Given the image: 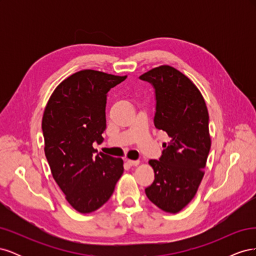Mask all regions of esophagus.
<instances>
[{"mask_svg": "<svg viewBox=\"0 0 256 256\" xmlns=\"http://www.w3.org/2000/svg\"><path fill=\"white\" fill-rule=\"evenodd\" d=\"M127 164L131 166H138V164H140V161L138 160H127Z\"/></svg>", "mask_w": 256, "mask_h": 256, "instance_id": "34e87169", "label": "esophagus"}]
</instances>
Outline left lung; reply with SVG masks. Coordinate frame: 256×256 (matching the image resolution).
Here are the masks:
<instances>
[{
    "mask_svg": "<svg viewBox=\"0 0 256 256\" xmlns=\"http://www.w3.org/2000/svg\"><path fill=\"white\" fill-rule=\"evenodd\" d=\"M140 79L154 90V127L170 138L159 160H150L154 180L145 193L162 210L176 214L194 198L204 176L212 145L207 106L193 82L174 67L159 66Z\"/></svg>",
    "mask_w": 256,
    "mask_h": 256,
    "instance_id": "left-lung-1",
    "label": "left lung"
}]
</instances>
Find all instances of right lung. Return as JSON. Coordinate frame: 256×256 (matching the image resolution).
<instances>
[{
	"mask_svg": "<svg viewBox=\"0 0 256 256\" xmlns=\"http://www.w3.org/2000/svg\"><path fill=\"white\" fill-rule=\"evenodd\" d=\"M127 78L81 70L54 90L42 116L46 158L67 202L76 212L97 210L111 198L124 166L120 158L97 152L106 128V95Z\"/></svg>",
	"mask_w": 256,
	"mask_h": 256,
	"instance_id": "right-lung-1",
	"label": "right lung"
}]
</instances>
